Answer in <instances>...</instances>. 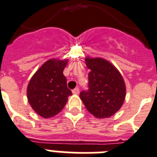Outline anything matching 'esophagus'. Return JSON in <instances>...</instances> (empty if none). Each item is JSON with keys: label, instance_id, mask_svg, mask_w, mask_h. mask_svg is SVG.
Wrapping results in <instances>:
<instances>
[{"label": "esophagus", "instance_id": "1", "mask_svg": "<svg viewBox=\"0 0 157 157\" xmlns=\"http://www.w3.org/2000/svg\"><path fill=\"white\" fill-rule=\"evenodd\" d=\"M79 93H80V89H79V88H76V89H74L73 90H72V93L73 94H79Z\"/></svg>", "mask_w": 157, "mask_h": 157}]
</instances>
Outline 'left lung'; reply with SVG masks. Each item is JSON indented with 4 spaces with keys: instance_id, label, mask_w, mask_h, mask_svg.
Returning a JSON list of instances; mask_svg holds the SVG:
<instances>
[{
    "instance_id": "8db88e82",
    "label": "left lung",
    "mask_w": 157,
    "mask_h": 157,
    "mask_svg": "<svg viewBox=\"0 0 157 157\" xmlns=\"http://www.w3.org/2000/svg\"><path fill=\"white\" fill-rule=\"evenodd\" d=\"M89 89L80 97L87 110L97 118H107L121 108L125 98V84L121 74L111 63L102 58L87 57Z\"/></svg>"
}]
</instances>
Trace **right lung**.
<instances>
[{
    "instance_id": "add662e5",
    "label": "right lung",
    "mask_w": 157,
    "mask_h": 157,
    "mask_svg": "<svg viewBox=\"0 0 157 157\" xmlns=\"http://www.w3.org/2000/svg\"><path fill=\"white\" fill-rule=\"evenodd\" d=\"M68 60H48L30 80L27 97L31 107L38 115L50 118L58 114L66 105L72 92L67 87L63 71Z\"/></svg>"
}]
</instances>
